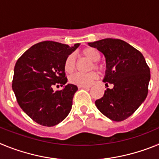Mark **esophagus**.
<instances>
[{
    "instance_id": "34e87169",
    "label": "esophagus",
    "mask_w": 159,
    "mask_h": 159,
    "mask_svg": "<svg viewBox=\"0 0 159 159\" xmlns=\"http://www.w3.org/2000/svg\"><path fill=\"white\" fill-rule=\"evenodd\" d=\"M79 88H91V86L89 85H79Z\"/></svg>"
}]
</instances>
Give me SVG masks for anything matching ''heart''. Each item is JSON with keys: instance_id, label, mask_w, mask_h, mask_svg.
I'll list each match as a JSON object with an SVG mask.
<instances>
[{"instance_id": "obj_1", "label": "heart", "mask_w": 159, "mask_h": 159, "mask_svg": "<svg viewBox=\"0 0 159 159\" xmlns=\"http://www.w3.org/2000/svg\"><path fill=\"white\" fill-rule=\"evenodd\" d=\"M82 54L84 57L92 60V62H97L100 58V54L95 48H87L84 49L82 52ZM75 59L72 55L67 57L64 62V70L67 73H72L75 70ZM94 67L95 69L101 70L102 66L99 65V64L95 63L94 64ZM98 78V74L95 71L88 73V74H81V73H76L75 75H71L70 78V81L72 84H77V85H90L94 82Z\"/></svg>"}]
</instances>
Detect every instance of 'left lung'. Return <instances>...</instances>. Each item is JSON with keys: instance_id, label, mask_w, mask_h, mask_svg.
<instances>
[{"instance_id": "8db88e82", "label": "left lung", "mask_w": 159, "mask_h": 159, "mask_svg": "<svg viewBox=\"0 0 159 159\" xmlns=\"http://www.w3.org/2000/svg\"><path fill=\"white\" fill-rule=\"evenodd\" d=\"M104 55L106 74L103 82L113 84L95 101L99 111L113 121L130 117L144 102L148 93L151 71L144 57L128 43L107 38L88 43Z\"/></svg>"}]
</instances>
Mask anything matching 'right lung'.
I'll return each instance as SVG.
<instances>
[{
    "mask_svg": "<svg viewBox=\"0 0 159 159\" xmlns=\"http://www.w3.org/2000/svg\"><path fill=\"white\" fill-rule=\"evenodd\" d=\"M79 46L80 43L70 47L55 41L40 42L16 61L12 90L19 106L36 123L53 127L69 114L78 88L65 84L64 62ZM58 83L65 88L54 92L53 86Z\"/></svg>",
    "mask_w": 159,
    "mask_h": 159,
    "instance_id": "add662e5",
    "label": "right lung"
}]
</instances>
